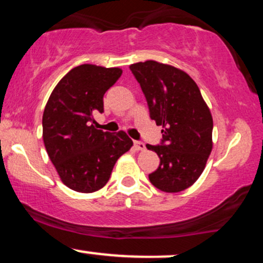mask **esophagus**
I'll return each instance as SVG.
<instances>
[{
  "label": "esophagus",
  "mask_w": 263,
  "mask_h": 263,
  "mask_svg": "<svg viewBox=\"0 0 263 263\" xmlns=\"http://www.w3.org/2000/svg\"><path fill=\"white\" fill-rule=\"evenodd\" d=\"M134 144H135V148L137 151H143L144 148H146L144 143H143V142H141V141H135Z\"/></svg>",
  "instance_id": "esophagus-1"
}]
</instances>
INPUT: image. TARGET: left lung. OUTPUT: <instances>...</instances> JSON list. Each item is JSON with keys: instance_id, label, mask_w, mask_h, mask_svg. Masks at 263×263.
I'll list each match as a JSON object with an SVG mask.
<instances>
[{"instance_id": "1", "label": "left lung", "mask_w": 263, "mask_h": 263, "mask_svg": "<svg viewBox=\"0 0 263 263\" xmlns=\"http://www.w3.org/2000/svg\"><path fill=\"white\" fill-rule=\"evenodd\" d=\"M147 100L151 119L163 126L161 143L146 144L158 155L149 182L162 192L193 185L213 149V117L195 81L180 69L155 60L129 65Z\"/></svg>"}]
</instances>
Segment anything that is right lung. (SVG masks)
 I'll return each mask as SVG.
<instances>
[{"mask_svg":"<svg viewBox=\"0 0 263 263\" xmlns=\"http://www.w3.org/2000/svg\"><path fill=\"white\" fill-rule=\"evenodd\" d=\"M120 68L75 66L54 87L43 112V141L50 161L68 188L92 193L108 182L117 159L134 142L120 131L93 126L104 112V95L121 77Z\"/></svg>","mask_w":263,"mask_h":263,"instance_id":"1","label":"right lung"}]
</instances>
